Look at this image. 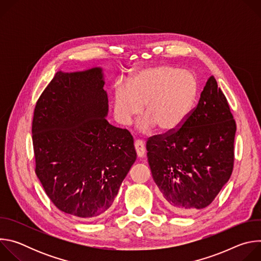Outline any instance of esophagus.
<instances>
[{
    "label": "esophagus",
    "mask_w": 261,
    "mask_h": 261,
    "mask_svg": "<svg viewBox=\"0 0 261 261\" xmlns=\"http://www.w3.org/2000/svg\"><path fill=\"white\" fill-rule=\"evenodd\" d=\"M134 147H135V151H136V154L139 158H142L144 156V153H145V150H144V144L141 140L139 139H136L134 141Z\"/></svg>",
    "instance_id": "1"
}]
</instances>
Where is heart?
<instances>
[{
    "mask_svg": "<svg viewBox=\"0 0 261 261\" xmlns=\"http://www.w3.org/2000/svg\"><path fill=\"white\" fill-rule=\"evenodd\" d=\"M198 92V84L187 70L162 65L145 68L130 79L129 87L118 83L114 92V110L118 122L129 125L144 105L137 124L141 132L159 126L163 132L177 129L187 118Z\"/></svg>",
    "mask_w": 261,
    "mask_h": 261,
    "instance_id": "b5f03b06",
    "label": "heart"
}]
</instances>
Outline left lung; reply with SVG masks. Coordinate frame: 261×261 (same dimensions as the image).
Wrapping results in <instances>:
<instances>
[{
	"instance_id": "left-lung-1",
	"label": "left lung",
	"mask_w": 261,
	"mask_h": 261,
	"mask_svg": "<svg viewBox=\"0 0 261 261\" xmlns=\"http://www.w3.org/2000/svg\"><path fill=\"white\" fill-rule=\"evenodd\" d=\"M236 121L214 76L179 128L146 141L153 178L169 210L189 216L210 205L233 169Z\"/></svg>"
}]
</instances>
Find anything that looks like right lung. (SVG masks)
I'll return each instance as SVG.
<instances>
[{"label":"right lung","mask_w":261,"mask_h":261,"mask_svg":"<svg viewBox=\"0 0 261 261\" xmlns=\"http://www.w3.org/2000/svg\"><path fill=\"white\" fill-rule=\"evenodd\" d=\"M101 68L59 71L36 103L35 172L62 212L91 220L113 204L136 160L133 137L110 125Z\"/></svg>","instance_id":"right-lung-1"}]
</instances>
